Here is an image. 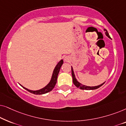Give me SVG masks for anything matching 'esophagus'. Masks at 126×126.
I'll list each match as a JSON object with an SVG mask.
<instances>
[{
	"label": "esophagus",
	"instance_id": "34e87169",
	"mask_svg": "<svg viewBox=\"0 0 126 126\" xmlns=\"http://www.w3.org/2000/svg\"><path fill=\"white\" fill-rule=\"evenodd\" d=\"M69 58L68 57H65L64 58V61H66V62H68V61H69Z\"/></svg>",
	"mask_w": 126,
	"mask_h": 126
}]
</instances>
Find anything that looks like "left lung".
I'll use <instances>...</instances> for the list:
<instances>
[{
  "label": "left lung",
  "instance_id": "obj_1",
  "mask_svg": "<svg viewBox=\"0 0 126 126\" xmlns=\"http://www.w3.org/2000/svg\"><path fill=\"white\" fill-rule=\"evenodd\" d=\"M104 31H106V35L107 36L108 38H111V37H110V36L109 35V34H108L107 30H106V29H104ZM72 78H73V84H75V85L76 86V87L79 88H80L81 89H84V90H94V89H97V88H99L101 86H102L103 84L105 83V82H104V83L101 84L99 85L95 86V87H89V86H86L85 85H82V84L80 83V82H79L77 80V79H76L75 75V74H74L73 69V68H72Z\"/></svg>",
  "mask_w": 126,
  "mask_h": 126
}]
</instances>
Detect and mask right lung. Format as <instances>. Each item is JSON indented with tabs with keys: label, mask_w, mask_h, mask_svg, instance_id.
Here are the masks:
<instances>
[{
	"label": "right lung",
	"mask_w": 126,
	"mask_h": 126,
	"mask_svg": "<svg viewBox=\"0 0 126 126\" xmlns=\"http://www.w3.org/2000/svg\"><path fill=\"white\" fill-rule=\"evenodd\" d=\"M63 60H61V61H60L59 63L57 64L56 67H55L54 70H53V73L52 76H51V80L50 81L49 83L48 84L46 87L43 88L37 91H32V90H30V89L26 88L25 87H23V86H22L20 84V85H21L23 88H25L26 90L29 91V92L32 93V94H46V93L47 92H50V91H52V89L54 88V86L56 85L58 73H59L60 68H61L62 65L63 64Z\"/></svg>",
	"instance_id": "right-lung-1"
}]
</instances>
